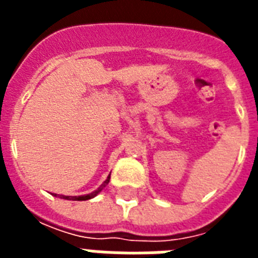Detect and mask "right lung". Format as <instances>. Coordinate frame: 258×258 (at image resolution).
Listing matches in <instances>:
<instances>
[{"label":"right lung","instance_id":"1","mask_svg":"<svg viewBox=\"0 0 258 258\" xmlns=\"http://www.w3.org/2000/svg\"><path fill=\"white\" fill-rule=\"evenodd\" d=\"M109 182V176L108 178H107V179H105V182L103 184H101L100 187L97 188V190H95V191L93 192H91V194H87V196H82V197H67V196H60V198H66V200H72V201H87V200H89V198H93V197L95 196H97V194H99V192L101 191V190H103V187H104L105 184L108 183ZM54 196H56V194H54ZM58 196V194H57Z\"/></svg>","mask_w":258,"mask_h":258}]
</instances>
